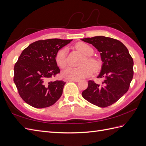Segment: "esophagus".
Masks as SVG:
<instances>
[{"label":"esophagus","mask_w":146,"mask_h":146,"mask_svg":"<svg viewBox=\"0 0 146 146\" xmlns=\"http://www.w3.org/2000/svg\"><path fill=\"white\" fill-rule=\"evenodd\" d=\"M68 81H70V82H71V81H72V82H78V81H80V80H69Z\"/></svg>","instance_id":"esophagus-1"}]
</instances>
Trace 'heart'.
<instances>
[{"label": "heart", "mask_w": 146, "mask_h": 146, "mask_svg": "<svg viewBox=\"0 0 146 146\" xmlns=\"http://www.w3.org/2000/svg\"><path fill=\"white\" fill-rule=\"evenodd\" d=\"M77 50L81 52L86 56L82 62V66L78 68L69 67L63 73V75L70 80H80L91 76L93 73V70L97 72L100 69L102 64L98 59L91 57L94 54L93 48L88 44L84 42H79L75 45ZM67 49L62 48L60 49L56 54L55 62L60 68H63L67 64Z\"/></svg>", "instance_id": "heart-1"}]
</instances>
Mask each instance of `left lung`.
<instances>
[{"label": "left lung", "mask_w": 146, "mask_h": 146, "mask_svg": "<svg viewBox=\"0 0 146 146\" xmlns=\"http://www.w3.org/2000/svg\"><path fill=\"white\" fill-rule=\"evenodd\" d=\"M81 40L92 44L100 52L103 64L98 78H104L100 84L89 81L82 96L99 107L110 106L128 91L134 74L133 58L118 40L101 36Z\"/></svg>", "instance_id": "obj_1"}]
</instances>
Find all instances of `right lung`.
<instances>
[{"mask_svg": "<svg viewBox=\"0 0 146 146\" xmlns=\"http://www.w3.org/2000/svg\"><path fill=\"white\" fill-rule=\"evenodd\" d=\"M72 40H39L21 52L14 66L13 81L21 99L29 106L37 109L48 107L61 97L65 82L51 81L60 72L55 55Z\"/></svg>", "mask_w": 146, "mask_h": 146, "instance_id": "1", "label": "right lung"}]
</instances>
